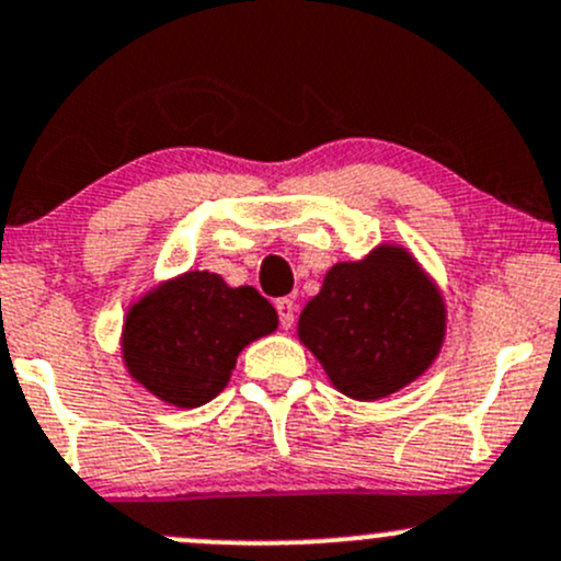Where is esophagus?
I'll return each instance as SVG.
<instances>
[{
  "label": "esophagus",
  "mask_w": 561,
  "mask_h": 561,
  "mask_svg": "<svg viewBox=\"0 0 561 561\" xmlns=\"http://www.w3.org/2000/svg\"><path fill=\"white\" fill-rule=\"evenodd\" d=\"M276 311H279V325L290 330L293 322H296V304L290 298H279L276 300Z\"/></svg>",
  "instance_id": "34e87169"
}]
</instances>
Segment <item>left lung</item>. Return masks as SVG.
Segmentation results:
<instances>
[{"label": "left lung", "instance_id": "1", "mask_svg": "<svg viewBox=\"0 0 561 561\" xmlns=\"http://www.w3.org/2000/svg\"><path fill=\"white\" fill-rule=\"evenodd\" d=\"M298 339L346 398L379 400L420 379L446 339V304L405 247L335 263L304 306Z\"/></svg>", "mask_w": 561, "mask_h": 561}]
</instances>
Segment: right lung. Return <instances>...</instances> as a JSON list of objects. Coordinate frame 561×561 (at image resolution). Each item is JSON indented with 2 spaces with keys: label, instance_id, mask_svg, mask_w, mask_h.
<instances>
[{
  "label": "right lung",
  "instance_id": "right-lung-1",
  "mask_svg": "<svg viewBox=\"0 0 561 561\" xmlns=\"http://www.w3.org/2000/svg\"><path fill=\"white\" fill-rule=\"evenodd\" d=\"M279 325L255 287L185 271L128 306L121 352L128 376L176 409H198L226 389L236 357Z\"/></svg>",
  "mask_w": 561,
  "mask_h": 561
}]
</instances>
